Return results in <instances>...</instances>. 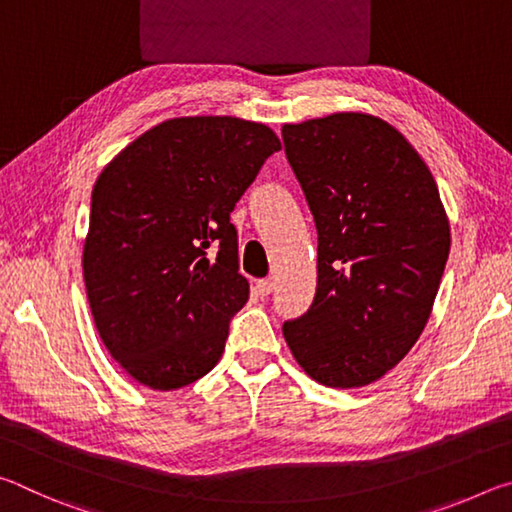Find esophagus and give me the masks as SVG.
<instances>
[{"label": "esophagus", "mask_w": 512, "mask_h": 512, "mask_svg": "<svg viewBox=\"0 0 512 512\" xmlns=\"http://www.w3.org/2000/svg\"><path fill=\"white\" fill-rule=\"evenodd\" d=\"M255 291L264 298V296H268V293L273 291V282L271 280H257L255 282Z\"/></svg>", "instance_id": "34e87169"}]
</instances>
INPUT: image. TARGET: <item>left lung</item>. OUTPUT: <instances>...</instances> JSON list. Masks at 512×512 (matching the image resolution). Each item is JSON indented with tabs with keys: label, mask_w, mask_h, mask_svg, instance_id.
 <instances>
[{
	"label": "left lung",
	"mask_w": 512,
	"mask_h": 512,
	"mask_svg": "<svg viewBox=\"0 0 512 512\" xmlns=\"http://www.w3.org/2000/svg\"><path fill=\"white\" fill-rule=\"evenodd\" d=\"M282 140L318 232L316 296L284 339L318 384L368 386L409 354L436 300L452 244L436 180L363 112L284 124Z\"/></svg>",
	"instance_id": "1"
}]
</instances>
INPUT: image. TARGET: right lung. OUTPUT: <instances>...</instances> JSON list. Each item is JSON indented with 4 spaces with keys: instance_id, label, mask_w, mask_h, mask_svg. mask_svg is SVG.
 <instances>
[{
    "instance_id": "obj_1",
    "label": "right lung",
    "mask_w": 512,
    "mask_h": 512,
    "mask_svg": "<svg viewBox=\"0 0 512 512\" xmlns=\"http://www.w3.org/2000/svg\"><path fill=\"white\" fill-rule=\"evenodd\" d=\"M280 149L255 121L178 117L101 171L83 277L101 341L135 381L176 391L219 363L248 300L230 212Z\"/></svg>"
}]
</instances>
